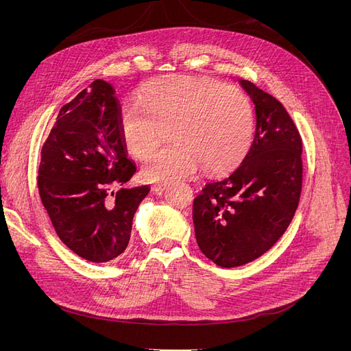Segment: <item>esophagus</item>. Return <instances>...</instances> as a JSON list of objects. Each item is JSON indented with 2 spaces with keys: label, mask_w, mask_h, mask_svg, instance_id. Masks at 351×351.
Instances as JSON below:
<instances>
[{
  "label": "esophagus",
  "mask_w": 351,
  "mask_h": 351,
  "mask_svg": "<svg viewBox=\"0 0 351 351\" xmlns=\"http://www.w3.org/2000/svg\"><path fill=\"white\" fill-rule=\"evenodd\" d=\"M151 190L154 193H158V195H161L164 190H165V184H162V183H158V184H154L152 187H151Z\"/></svg>",
  "instance_id": "obj_1"
}]
</instances>
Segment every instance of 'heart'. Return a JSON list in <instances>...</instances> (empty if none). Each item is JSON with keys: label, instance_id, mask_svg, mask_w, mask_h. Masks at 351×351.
I'll use <instances>...</instances> for the list:
<instances>
[{"label": "heart", "instance_id": "b5f03b06", "mask_svg": "<svg viewBox=\"0 0 351 351\" xmlns=\"http://www.w3.org/2000/svg\"><path fill=\"white\" fill-rule=\"evenodd\" d=\"M138 105H127L119 125L124 147L137 159L149 156L169 130L173 146L151 156L141 169L146 183H169L204 168L222 176L249 154L254 114L247 97L224 84L190 77L151 82Z\"/></svg>", "mask_w": 351, "mask_h": 351}]
</instances>
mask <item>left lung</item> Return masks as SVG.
Instances as JSON below:
<instances>
[{
    "label": "left lung",
    "instance_id": "8db88e82",
    "mask_svg": "<svg viewBox=\"0 0 351 351\" xmlns=\"http://www.w3.org/2000/svg\"><path fill=\"white\" fill-rule=\"evenodd\" d=\"M256 112V132L240 167L208 182L193 200L197 246L218 267L258 259L284 234L302 192V137L282 104L239 80Z\"/></svg>",
    "mask_w": 351,
    "mask_h": 351
}]
</instances>
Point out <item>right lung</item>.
Masks as SVG:
<instances>
[{
    "instance_id": "1",
    "label": "right lung",
    "mask_w": 351,
    "mask_h": 351,
    "mask_svg": "<svg viewBox=\"0 0 351 351\" xmlns=\"http://www.w3.org/2000/svg\"><path fill=\"white\" fill-rule=\"evenodd\" d=\"M114 88L95 80L60 110L42 146L38 187L57 236L80 258L104 263L127 249L147 186L120 189L136 173L124 147Z\"/></svg>"
}]
</instances>
